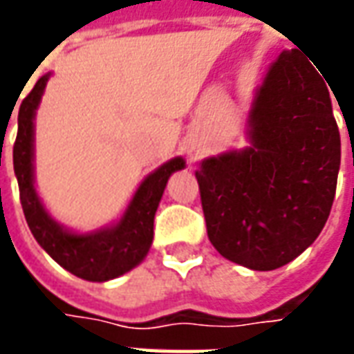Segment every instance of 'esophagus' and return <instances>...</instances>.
Wrapping results in <instances>:
<instances>
[{
  "mask_svg": "<svg viewBox=\"0 0 354 354\" xmlns=\"http://www.w3.org/2000/svg\"><path fill=\"white\" fill-rule=\"evenodd\" d=\"M187 153H189V155H193V149H187Z\"/></svg>",
  "mask_w": 354,
  "mask_h": 354,
  "instance_id": "34e87169",
  "label": "esophagus"
}]
</instances>
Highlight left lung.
<instances>
[{
	"label": "left lung",
	"instance_id": "obj_1",
	"mask_svg": "<svg viewBox=\"0 0 354 354\" xmlns=\"http://www.w3.org/2000/svg\"><path fill=\"white\" fill-rule=\"evenodd\" d=\"M245 147L195 172L210 243L225 260L271 271L319 237L334 203L342 140L324 80L296 49L254 91Z\"/></svg>",
	"mask_w": 354,
	"mask_h": 354
}]
</instances>
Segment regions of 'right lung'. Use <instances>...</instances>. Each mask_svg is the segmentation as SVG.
Returning <instances> with one entry per match:
<instances>
[{
    "label": "right lung",
    "instance_id": "1",
    "mask_svg": "<svg viewBox=\"0 0 354 354\" xmlns=\"http://www.w3.org/2000/svg\"><path fill=\"white\" fill-rule=\"evenodd\" d=\"M45 73L19 109V134L12 147L15 176L28 227L58 266L80 279L106 282L140 266L153 243V218L169 178L185 169L184 157H172L149 172L132 195L119 220L93 231H75L57 222L35 187V113L47 81Z\"/></svg>",
    "mask_w": 354,
    "mask_h": 354
}]
</instances>
